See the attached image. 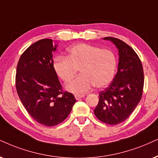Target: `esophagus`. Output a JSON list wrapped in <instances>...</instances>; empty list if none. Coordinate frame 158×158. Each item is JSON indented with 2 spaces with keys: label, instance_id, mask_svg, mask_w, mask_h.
Instances as JSON below:
<instances>
[{
  "label": "esophagus",
  "instance_id": "obj_1",
  "mask_svg": "<svg viewBox=\"0 0 158 158\" xmlns=\"http://www.w3.org/2000/svg\"><path fill=\"white\" fill-rule=\"evenodd\" d=\"M85 95H75V98L77 100H79L80 98H83Z\"/></svg>",
  "mask_w": 158,
  "mask_h": 158
}]
</instances>
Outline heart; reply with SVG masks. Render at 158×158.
<instances>
[{"label": "heart", "mask_w": 158, "mask_h": 158, "mask_svg": "<svg viewBox=\"0 0 158 158\" xmlns=\"http://www.w3.org/2000/svg\"><path fill=\"white\" fill-rule=\"evenodd\" d=\"M117 66L112 51L88 44L69 47L66 57L58 56L53 63L55 73L64 82L71 80L79 69L80 76L65 85L68 91L74 94L87 93L93 85L95 88L106 87L114 77Z\"/></svg>", "instance_id": "obj_1"}]
</instances>
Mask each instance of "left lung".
<instances>
[{"label":"left lung","instance_id":"1","mask_svg":"<svg viewBox=\"0 0 158 158\" xmlns=\"http://www.w3.org/2000/svg\"><path fill=\"white\" fill-rule=\"evenodd\" d=\"M118 49L119 63L113 81L99 93V101L94 114L108 125L123 123L132 114L142 96L143 71L135 52L122 40L105 37Z\"/></svg>","mask_w":158,"mask_h":158}]
</instances>
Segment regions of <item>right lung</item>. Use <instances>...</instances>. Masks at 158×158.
<instances>
[{
  "label": "right lung",
  "mask_w": 158,
  "mask_h": 158,
  "mask_svg": "<svg viewBox=\"0 0 158 158\" xmlns=\"http://www.w3.org/2000/svg\"><path fill=\"white\" fill-rule=\"evenodd\" d=\"M57 47L48 39L33 44L21 55L16 73V88L24 107L47 127L64 121L77 101L72 93L62 92L54 71L52 53Z\"/></svg>",
  "instance_id": "1"
}]
</instances>
